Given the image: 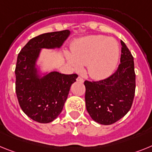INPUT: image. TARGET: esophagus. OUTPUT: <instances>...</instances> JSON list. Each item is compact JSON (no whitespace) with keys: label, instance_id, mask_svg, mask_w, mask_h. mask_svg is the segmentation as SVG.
<instances>
[{"label":"esophagus","instance_id":"esophagus-1","mask_svg":"<svg viewBox=\"0 0 152 152\" xmlns=\"http://www.w3.org/2000/svg\"><path fill=\"white\" fill-rule=\"evenodd\" d=\"M77 80L78 82H80V83H83V82H84L83 79L82 77H80V76H79V77L77 78V80Z\"/></svg>","mask_w":152,"mask_h":152}]
</instances>
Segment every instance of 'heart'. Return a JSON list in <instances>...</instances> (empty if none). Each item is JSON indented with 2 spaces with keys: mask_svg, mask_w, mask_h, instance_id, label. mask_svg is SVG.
<instances>
[{
  "mask_svg": "<svg viewBox=\"0 0 152 152\" xmlns=\"http://www.w3.org/2000/svg\"><path fill=\"white\" fill-rule=\"evenodd\" d=\"M72 55L66 54L67 61L76 72L87 65L88 74L102 80L115 70L119 58L118 42L103 35H90L79 39L72 47Z\"/></svg>",
  "mask_w": 152,
  "mask_h": 152,
  "instance_id": "b5f03b06",
  "label": "heart"
}]
</instances>
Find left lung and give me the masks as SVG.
Wrapping results in <instances>:
<instances>
[{
	"label": "left lung",
	"mask_w": 152,
	"mask_h": 152,
	"mask_svg": "<svg viewBox=\"0 0 152 152\" xmlns=\"http://www.w3.org/2000/svg\"><path fill=\"white\" fill-rule=\"evenodd\" d=\"M120 64L107 79L86 80V106L91 118L102 125H111L130 110L135 92L134 58L122 40Z\"/></svg>",
	"instance_id": "obj_1"
}]
</instances>
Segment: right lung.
<instances>
[{
    "label": "right lung",
    "instance_id": "right-lung-1",
    "mask_svg": "<svg viewBox=\"0 0 152 152\" xmlns=\"http://www.w3.org/2000/svg\"><path fill=\"white\" fill-rule=\"evenodd\" d=\"M69 34V30L40 34L30 39L18 54L15 69L17 97L23 113L39 123H49L57 118L78 76L56 71L41 76L37 61L41 49L60 48Z\"/></svg>",
    "mask_w": 152,
    "mask_h": 152
}]
</instances>
